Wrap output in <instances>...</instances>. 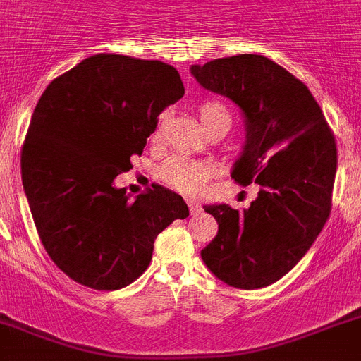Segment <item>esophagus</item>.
Here are the masks:
<instances>
[{"label":"esophagus","instance_id":"1","mask_svg":"<svg viewBox=\"0 0 361 361\" xmlns=\"http://www.w3.org/2000/svg\"><path fill=\"white\" fill-rule=\"evenodd\" d=\"M188 207H190V212H192V214L201 212V202L192 201V199H190V201H188Z\"/></svg>","mask_w":361,"mask_h":361}]
</instances>
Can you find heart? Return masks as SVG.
<instances>
[{
    "mask_svg": "<svg viewBox=\"0 0 361 361\" xmlns=\"http://www.w3.org/2000/svg\"><path fill=\"white\" fill-rule=\"evenodd\" d=\"M199 118L207 133L223 130L227 133L232 125V114L225 103L217 99H207L199 105ZM153 138H159V129L153 133ZM212 169L210 166L188 157H173L162 166L164 183L173 186L175 190L184 193H195L207 183Z\"/></svg>",
    "mask_w": 361,
    "mask_h": 361,
    "instance_id": "obj_1",
    "label": "heart"
}]
</instances>
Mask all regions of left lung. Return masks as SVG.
I'll use <instances>...</instances> for the list:
<instances>
[{"mask_svg": "<svg viewBox=\"0 0 361 361\" xmlns=\"http://www.w3.org/2000/svg\"><path fill=\"white\" fill-rule=\"evenodd\" d=\"M190 71L202 88L241 110L245 142L231 175L243 186H260L243 212L204 207L219 227L201 258L232 288H266L297 266L329 219L334 134L306 85L267 56L216 59Z\"/></svg>", "mask_w": 361, "mask_h": 361, "instance_id": "obj_1", "label": "left lung"}]
</instances>
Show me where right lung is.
<instances>
[{
  "mask_svg": "<svg viewBox=\"0 0 361 361\" xmlns=\"http://www.w3.org/2000/svg\"><path fill=\"white\" fill-rule=\"evenodd\" d=\"M183 95L173 66L112 53L88 56L42 94L22 149L23 192L47 255L79 284L129 286L160 232L190 216L160 184L134 199L114 184Z\"/></svg>",
  "mask_w": 361,
  "mask_h": 361,
  "instance_id": "obj_1",
  "label": "right lung"
}]
</instances>
